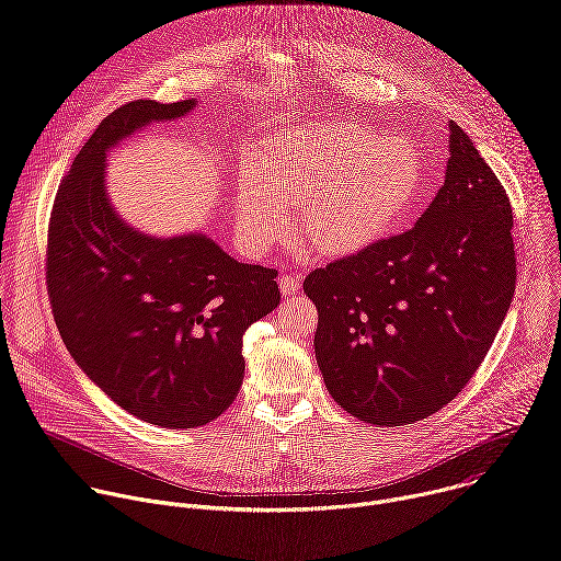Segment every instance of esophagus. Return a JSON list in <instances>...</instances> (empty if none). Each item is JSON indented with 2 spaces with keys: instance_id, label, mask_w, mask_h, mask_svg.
<instances>
[{
  "instance_id": "esophagus-1",
  "label": "esophagus",
  "mask_w": 561,
  "mask_h": 561,
  "mask_svg": "<svg viewBox=\"0 0 561 561\" xmlns=\"http://www.w3.org/2000/svg\"><path fill=\"white\" fill-rule=\"evenodd\" d=\"M279 290H282L284 297L297 295L301 290V279L295 277V275H282L279 277Z\"/></svg>"
}]
</instances>
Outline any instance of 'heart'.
I'll return each mask as SVG.
<instances>
[{
	"instance_id": "obj_1",
	"label": "heart",
	"mask_w": 561,
	"mask_h": 561,
	"mask_svg": "<svg viewBox=\"0 0 561 561\" xmlns=\"http://www.w3.org/2000/svg\"><path fill=\"white\" fill-rule=\"evenodd\" d=\"M417 146L351 122L286 130L262 144L239 175L232 219L244 244L271 249L299 206V226L324 255H351L388 237L424 191Z\"/></svg>"
}]
</instances>
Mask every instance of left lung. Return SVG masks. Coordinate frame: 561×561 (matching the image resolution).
I'll use <instances>...</instances> for the list:
<instances>
[{"instance_id":"obj_1","label":"left lung","mask_w":561,"mask_h":561,"mask_svg":"<svg viewBox=\"0 0 561 561\" xmlns=\"http://www.w3.org/2000/svg\"><path fill=\"white\" fill-rule=\"evenodd\" d=\"M448 130L444 186L415 226L304 279L317 366L366 424H413L453 402L513 301L511 202L470 137Z\"/></svg>"}]
</instances>
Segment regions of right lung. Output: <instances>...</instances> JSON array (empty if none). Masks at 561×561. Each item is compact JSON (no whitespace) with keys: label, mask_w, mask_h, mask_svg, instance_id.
<instances>
[{"label":"right lung","mask_w":561,"mask_h":561,"mask_svg":"<svg viewBox=\"0 0 561 561\" xmlns=\"http://www.w3.org/2000/svg\"><path fill=\"white\" fill-rule=\"evenodd\" d=\"M195 106L137 100L108 115L75 157L48 226L46 282L68 353L117 407L162 428L204 426L234 402L242 337L279 304L273 268L237 262L204 232H141L108 197L106 154Z\"/></svg>","instance_id":"obj_1"}]
</instances>
